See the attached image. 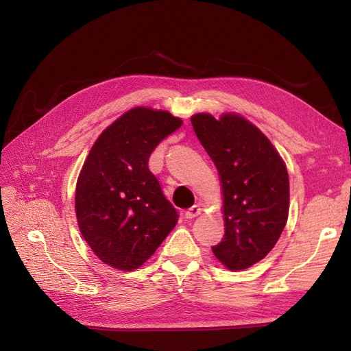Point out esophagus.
Returning a JSON list of instances; mask_svg holds the SVG:
<instances>
[{
  "label": "esophagus",
  "instance_id": "34e87169",
  "mask_svg": "<svg viewBox=\"0 0 351 351\" xmlns=\"http://www.w3.org/2000/svg\"><path fill=\"white\" fill-rule=\"evenodd\" d=\"M199 214H200V206H199V205H193L192 208H189V209L184 212V215H186L187 219H192V218L197 217Z\"/></svg>",
  "mask_w": 351,
  "mask_h": 351
}]
</instances>
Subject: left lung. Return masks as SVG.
<instances>
[{"instance_id":"1","label":"left lung","mask_w":351,"mask_h":351,"mask_svg":"<svg viewBox=\"0 0 351 351\" xmlns=\"http://www.w3.org/2000/svg\"><path fill=\"white\" fill-rule=\"evenodd\" d=\"M190 120L224 196L226 234L212 252L228 269H246L274 249L287 224L289 173L271 141L244 117L200 112Z\"/></svg>"}]
</instances>
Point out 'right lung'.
<instances>
[{
	"label": "right lung",
	"mask_w": 351,
	"mask_h": 351,
	"mask_svg": "<svg viewBox=\"0 0 351 351\" xmlns=\"http://www.w3.org/2000/svg\"><path fill=\"white\" fill-rule=\"evenodd\" d=\"M182 124L168 111L132 108L99 134L82 167L77 224L93 253L115 269L142 267L177 224V210L147 161Z\"/></svg>",
	"instance_id": "1"
}]
</instances>
